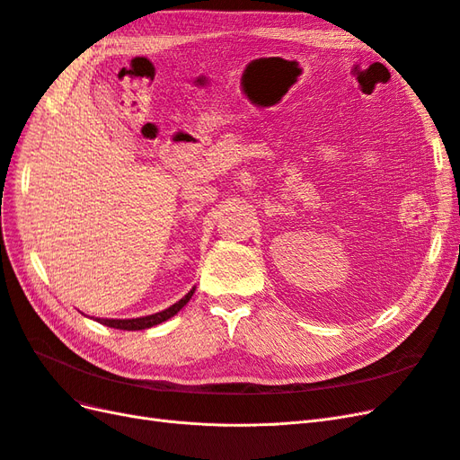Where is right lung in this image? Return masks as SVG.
I'll list each match as a JSON object with an SVG mask.
<instances>
[{
	"mask_svg": "<svg viewBox=\"0 0 460 460\" xmlns=\"http://www.w3.org/2000/svg\"><path fill=\"white\" fill-rule=\"evenodd\" d=\"M193 291H196V288H191L188 294L176 301L174 305H171L169 309L164 311H159L155 314H147V316H137V318H95L97 323L100 324H105L109 328H117V330H146V328H151V326H157L161 323H164V320L172 318L180 309L184 307V305L191 299Z\"/></svg>",
	"mask_w": 460,
	"mask_h": 460,
	"instance_id": "right-lung-1",
	"label": "right lung"
}]
</instances>
